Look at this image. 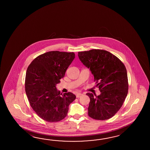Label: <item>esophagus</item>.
<instances>
[{"label": "esophagus", "instance_id": "obj_1", "mask_svg": "<svg viewBox=\"0 0 150 150\" xmlns=\"http://www.w3.org/2000/svg\"><path fill=\"white\" fill-rule=\"evenodd\" d=\"M82 96V94L81 93H78L77 94H76V97L77 98H80L81 96Z\"/></svg>", "mask_w": 150, "mask_h": 150}]
</instances>
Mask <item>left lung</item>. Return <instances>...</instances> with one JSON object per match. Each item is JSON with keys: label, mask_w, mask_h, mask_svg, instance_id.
<instances>
[{"label": "left lung", "mask_w": 150, "mask_h": 150, "mask_svg": "<svg viewBox=\"0 0 150 150\" xmlns=\"http://www.w3.org/2000/svg\"><path fill=\"white\" fill-rule=\"evenodd\" d=\"M80 61L90 69L100 95L87 93L90 98L88 114L91 118L105 120L121 108L128 92L127 71L124 64L108 51L92 49L78 52Z\"/></svg>", "instance_id": "8db88e82"}]
</instances>
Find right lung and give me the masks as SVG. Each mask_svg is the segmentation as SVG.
<instances>
[{
    "mask_svg": "<svg viewBox=\"0 0 150 150\" xmlns=\"http://www.w3.org/2000/svg\"><path fill=\"white\" fill-rule=\"evenodd\" d=\"M74 58V52L49 51L35 58L27 68L25 93L33 109L45 121L64 119L76 98L72 93L62 94L56 87Z\"/></svg>",
    "mask_w": 150,
    "mask_h": 150,
    "instance_id": "obj_1",
    "label": "right lung"
}]
</instances>
